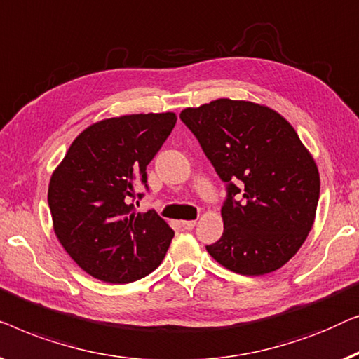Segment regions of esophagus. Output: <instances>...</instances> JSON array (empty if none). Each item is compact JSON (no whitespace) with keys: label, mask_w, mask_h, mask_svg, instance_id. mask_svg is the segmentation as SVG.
I'll return each instance as SVG.
<instances>
[{"label":"esophagus","mask_w":359,"mask_h":359,"mask_svg":"<svg viewBox=\"0 0 359 359\" xmlns=\"http://www.w3.org/2000/svg\"><path fill=\"white\" fill-rule=\"evenodd\" d=\"M196 226V221H182V228L185 231H191Z\"/></svg>","instance_id":"obj_1"}]
</instances>
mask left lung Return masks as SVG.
Listing matches in <instances>:
<instances>
[{
    "mask_svg": "<svg viewBox=\"0 0 359 359\" xmlns=\"http://www.w3.org/2000/svg\"><path fill=\"white\" fill-rule=\"evenodd\" d=\"M226 184L219 241L208 254L239 275L281 269L314 224L320 179L296 130L273 109L218 99L180 112Z\"/></svg>",
    "mask_w": 359,
    "mask_h": 359,
    "instance_id": "1",
    "label": "left lung"
}]
</instances>
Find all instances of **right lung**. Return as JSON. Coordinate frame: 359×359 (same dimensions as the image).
I'll return each instance as SVG.
<instances>
[{"label":"right lung","instance_id":"add662e5","mask_svg":"<svg viewBox=\"0 0 359 359\" xmlns=\"http://www.w3.org/2000/svg\"><path fill=\"white\" fill-rule=\"evenodd\" d=\"M177 117L133 114L100 120L76 136L48 185L53 231L86 273L114 285L158 269L174 231L156 213H135L130 196ZM141 198L143 194H138Z\"/></svg>","mask_w":359,"mask_h":359}]
</instances>
